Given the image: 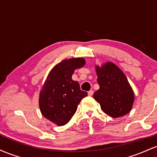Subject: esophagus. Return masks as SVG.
I'll return each mask as SVG.
<instances>
[{
    "label": "esophagus",
    "mask_w": 157,
    "mask_h": 157,
    "mask_svg": "<svg viewBox=\"0 0 157 157\" xmlns=\"http://www.w3.org/2000/svg\"><path fill=\"white\" fill-rule=\"evenodd\" d=\"M93 95V90H90V91H88V96H92Z\"/></svg>",
    "instance_id": "obj_1"
}]
</instances>
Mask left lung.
<instances>
[{
  "mask_svg": "<svg viewBox=\"0 0 157 157\" xmlns=\"http://www.w3.org/2000/svg\"><path fill=\"white\" fill-rule=\"evenodd\" d=\"M99 89L93 98L105 113L113 118L126 115L131 110L134 93L125 75L116 64L107 62L96 67Z\"/></svg>",
  "mask_w": 157,
  "mask_h": 157,
  "instance_id": "left-lung-1",
  "label": "left lung"
}]
</instances>
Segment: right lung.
Wrapping results in <instances>:
<instances>
[{"label": "right lung", "instance_id": "1", "mask_svg": "<svg viewBox=\"0 0 157 157\" xmlns=\"http://www.w3.org/2000/svg\"><path fill=\"white\" fill-rule=\"evenodd\" d=\"M82 58L65 59L56 64L48 74L40 92L39 107L42 115L59 126L69 122L87 93L72 79L75 70L82 67Z\"/></svg>", "mask_w": 157, "mask_h": 157}]
</instances>
